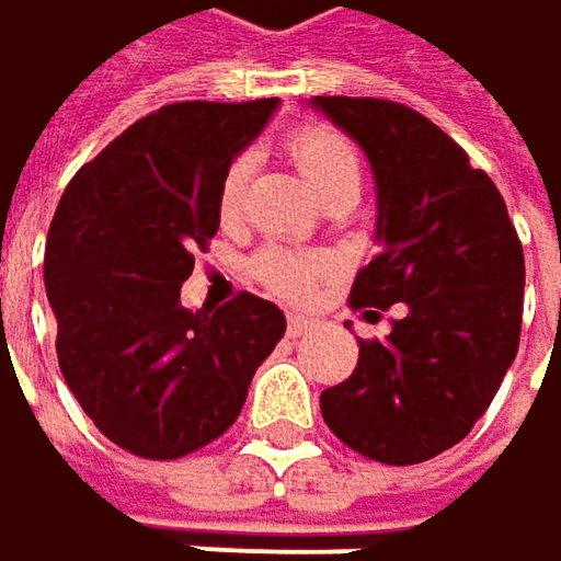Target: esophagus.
Segmentation results:
<instances>
[{
    "mask_svg": "<svg viewBox=\"0 0 561 561\" xmlns=\"http://www.w3.org/2000/svg\"><path fill=\"white\" fill-rule=\"evenodd\" d=\"M310 327H313V320L304 317V313H290V317H287V333H290V336H304Z\"/></svg>",
    "mask_w": 561,
    "mask_h": 561,
    "instance_id": "obj_1",
    "label": "esophagus"
}]
</instances>
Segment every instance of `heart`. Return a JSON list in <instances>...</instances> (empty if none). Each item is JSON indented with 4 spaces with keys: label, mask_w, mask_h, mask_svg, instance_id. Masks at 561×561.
<instances>
[{
    "label": "heart",
    "mask_w": 561,
    "mask_h": 561,
    "mask_svg": "<svg viewBox=\"0 0 561 561\" xmlns=\"http://www.w3.org/2000/svg\"><path fill=\"white\" fill-rule=\"evenodd\" d=\"M290 159L300 169L304 182L317 192V198H327L340 188H359V156L353 149V142L343 134L330 130V127H304L294 130L290 140ZM244 179H248V159H234L221 182H218V215L231 218L241 192H244ZM257 274L264 284H271L280 294H304L313 277L320 274V267L313 261L284 254V251H267L257 264Z\"/></svg>",
    "instance_id": "obj_1"
}]
</instances>
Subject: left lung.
I'll list each match as a JSON object with an SVG mask.
<instances>
[{
	"mask_svg": "<svg viewBox=\"0 0 561 561\" xmlns=\"http://www.w3.org/2000/svg\"><path fill=\"white\" fill-rule=\"evenodd\" d=\"M310 107L359 142L376 179L379 254L350 300L402 304L386 340H359L353 376L320 396V412L363 457L421 463L470 434L516 359L523 244L490 175L419 111L379 98Z\"/></svg>",
	"mask_w": 561,
	"mask_h": 561,
	"instance_id": "1",
	"label": "left lung"
}]
</instances>
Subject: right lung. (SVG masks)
Wrapping results in <instances>:
<instances>
[{"label": "right lung", "instance_id": "1", "mask_svg": "<svg viewBox=\"0 0 561 561\" xmlns=\"http://www.w3.org/2000/svg\"><path fill=\"white\" fill-rule=\"evenodd\" d=\"M277 98L185 101L124 130L65 188L45 244L58 366L117 447L185 457L225 434L280 343V307L238 294L185 310L195 248L218 231V182Z\"/></svg>", "mask_w": 561, "mask_h": 561}]
</instances>
